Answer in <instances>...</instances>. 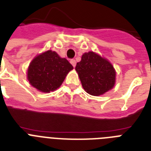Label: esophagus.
<instances>
[{"label": "esophagus", "instance_id": "1", "mask_svg": "<svg viewBox=\"0 0 151 151\" xmlns=\"http://www.w3.org/2000/svg\"><path fill=\"white\" fill-rule=\"evenodd\" d=\"M70 63H71L72 66H73V67H75V66H76V60H70Z\"/></svg>", "mask_w": 151, "mask_h": 151}]
</instances>
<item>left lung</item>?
Listing matches in <instances>:
<instances>
[{"instance_id":"1","label":"left lung","mask_w":151,"mask_h":151,"mask_svg":"<svg viewBox=\"0 0 151 151\" xmlns=\"http://www.w3.org/2000/svg\"><path fill=\"white\" fill-rule=\"evenodd\" d=\"M82 87L89 95H103L116 83V70L106 59L94 52H85L75 67Z\"/></svg>"}]
</instances>
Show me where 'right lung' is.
<instances>
[{"mask_svg":"<svg viewBox=\"0 0 151 151\" xmlns=\"http://www.w3.org/2000/svg\"><path fill=\"white\" fill-rule=\"evenodd\" d=\"M73 66L55 51L48 50L33 59L27 72L32 86L42 92L49 93L60 88Z\"/></svg>","mask_w":151,"mask_h":151,"instance_id":"right-lung-1","label":"right lung"}]
</instances>
